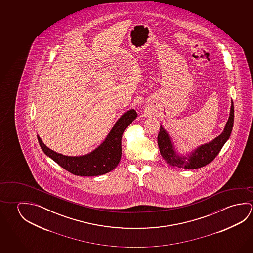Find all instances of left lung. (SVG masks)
<instances>
[{
	"mask_svg": "<svg viewBox=\"0 0 253 253\" xmlns=\"http://www.w3.org/2000/svg\"><path fill=\"white\" fill-rule=\"evenodd\" d=\"M233 125H234V104L232 101L230 116L226 124L223 132L210 143L201 145L198 149L195 150L194 153H191L189 157L180 156L175 153L170 140L169 136L161 125V129L158 134V145L160 148V153L162 154L164 161L172 166L184 168L187 169H199L201 167L206 166L215 159L224 144L230 137Z\"/></svg>",
	"mask_w": 253,
	"mask_h": 253,
	"instance_id": "left-lung-1",
	"label": "left lung"
}]
</instances>
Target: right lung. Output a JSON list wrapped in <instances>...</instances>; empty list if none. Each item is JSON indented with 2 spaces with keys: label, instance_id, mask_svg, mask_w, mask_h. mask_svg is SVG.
<instances>
[{
  "label": "right lung",
  "instance_id": "right-lung-1",
  "mask_svg": "<svg viewBox=\"0 0 253 253\" xmlns=\"http://www.w3.org/2000/svg\"><path fill=\"white\" fill-rule=\"evenodd\" d=\"M137 118V112L131 109L121 116L106 140L93 152L79 157L65 156L49 149L37 136L42 151L53 161L71 174L80 176H96L114 169L122 156V136L125 128Z\"/></svg>",
  "mask_w": 253,
  "mask_h": 253
}]
</instances>
